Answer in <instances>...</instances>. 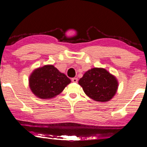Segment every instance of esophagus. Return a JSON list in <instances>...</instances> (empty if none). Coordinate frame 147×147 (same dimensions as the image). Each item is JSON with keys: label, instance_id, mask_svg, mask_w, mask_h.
Returning <instances> with one entry per match:
<instances>
[{"label": "esophagus", "instance_id": "esophagus-1", "mask_svg": "<svg viewBox=\"0 0 147 147\" xmlns=\"http://www.w3.org/2000/svg\"><path fill=\"white\" fill-rule=\"evenodd\" d=\"M78 78H72V82H78Z\"/></svg>", "mask_w": 147, "mask_h": 147}]
</instances>
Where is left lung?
Here are the masks:
<instances>
[{
	"mask_svg": "<svg viewBox=\"0 0 147 147\" xmlns=\"http://www.w3.org/2000/svg\"><path fill=\"white\" fill-rule=\"evenodd\" d=\"M78 83L84 93L97 102L109 101L116 94L118 88L116 78L104 68L89 69Z\"/></svg>",
	"mask_w": 147,
	"mask_h": 147,
	"instance_id": "left-lung-1",
	"label": "left lung"
}]
</instances>
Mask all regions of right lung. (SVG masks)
<instances>
[{
    "label": "right lung",
    "mask_w": 147,
    "mask_h": 147,
    "mask_svg": "<svg viewBox=\"0 0 147 147\" xmlns=\"http://www.w3.org/2000/svg\"><path fill=\"white\" fill-rule=\"evenodd\" d=\"M71 80L53 65L35 69L29 78L31 91L40 99H51L63 91Z\"/></svg>",
    "instance_id": "1"
}]
</instances>
